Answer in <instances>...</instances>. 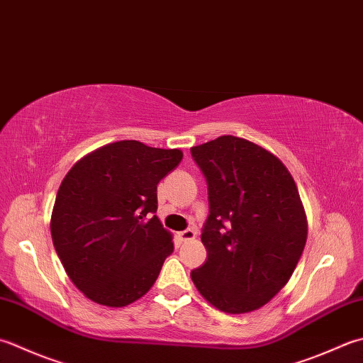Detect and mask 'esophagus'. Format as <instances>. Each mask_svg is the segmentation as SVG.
Returning <instances> with one entry per match:
<instances>
[{
	"mask_svg": "<svg viewBox=\"0 0 363 363\" xmlns=\"http://www.w3.org/2000/svg\"><path fill=\"white\" fill-rule=\"evenodd\" d=\"M177 236L182 240V242H187V240L195 239V231L194 230H186V231H181L177 233Z\"/></svg>",
	"mask_w": 363,
	"mask_h": 363,
	"instance_id": "esophagus-1",
	"label": "esophagus"
}]
</instances>
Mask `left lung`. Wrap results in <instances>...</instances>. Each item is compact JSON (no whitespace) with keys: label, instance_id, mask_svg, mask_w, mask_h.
<instances>
[{"label":"left lung","instance_id":"left-lung-1","mask_svg":"<svg viewBox=\"0 0 363 363\" xmlns=\"http://www.w3.org/2000/svg\"><path fill=\"white\" fill-rule=\"evenodd\" d=\"M190 152L209 195L208 259L191 280L220 311L258 310L286 285L307 242L299 190L277 155L245 138L223 135Z\"/></svg>","mask_w":363,"mask_h":363}]
</instances>
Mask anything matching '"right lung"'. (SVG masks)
Segmentation results:
<instances>
[{
  "label": "right lung",
  "mask_w": 363,
  "mask_h": 363,
  "mask_svg": "<svg viewBox=\"0 0 363 363\" xmlns=\"http://www.w3.org/2000/svg\"><path fill=\"white\" fill-rule=\"evenodd\" d=\"M182 160L179 149L137 140L105 145L69 169L50 231L74 285L92 302L125 307L143 297L173 253L157 216V184Z\"/></svg>",
  "instance_id": "1"
}]
</instances>
